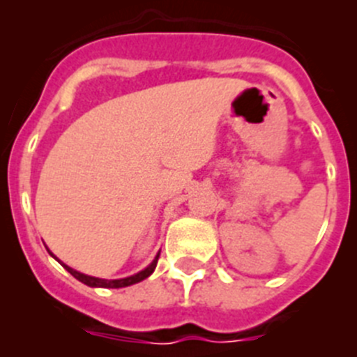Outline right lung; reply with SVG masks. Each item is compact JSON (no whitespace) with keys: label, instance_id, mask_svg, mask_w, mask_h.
Instances as JSON below:
<instances>
[{"label":"right lung","instance_id":"obj_1","mask_svg":"<svg viewBox=\"0 0 357 357\" xmlns=\"http://www.w3.org/2000/svg\"><path fill=\"white\" fill-rule=\"evenodd\" d=\"M50 254H52V252H50ZM159 255H160V252H157V255H155V257H153V261H151V263L148 264V266L144 268V270H141V272L134 273V275H130V277H125V279H110V280L98 279V277H91V275H85V273L77 272V270H73V268L68 266V264H66V263H62V261L56 259L55 255H53V257H55V259L59 261V263H61L62 266H64L66 270H68V272L71 273L73 277H75V279L80 280V282H84V284L91 286V288H125V286L137 284V282L144 280V279H146V277H150L151 273H153V270H155L157 261H159Z\"/></svg>","mask_w":357,"mask_h":357}]
</instances>
